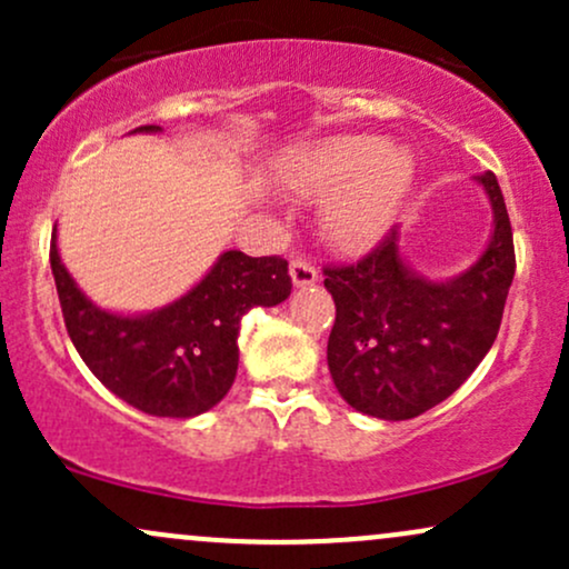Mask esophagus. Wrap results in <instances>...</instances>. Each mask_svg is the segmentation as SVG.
Masks as SVG:
<instances>
[{"label": "esophagus", "instance_id": "esophagus-1", "mask_svg": "<svg viewBox=\"0 0 569 569\" xmlns=\"http://www.w3.org/2000/svg\"><path fill=\"white\" fill-rule=\"evenodd\" d=\"M291 280H293V286H312L318 280L316 264H312L310 259L297 257L291 262Z\"/></svg>", "mask_w": 569, "mask_h": 569}]
</instances>
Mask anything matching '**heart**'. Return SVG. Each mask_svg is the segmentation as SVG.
Here are the masks:
<instances>
[{
	"instance_id": "heart-1",
	"label": "heart",
	"mask_w": 569,
	"mask_h": 569,
	"mask_svg": "<svg viewBox=\"0 0 569 569\" xmlns=\"http://www.w3.org/2000/svg\"><path fill=\"white\" fill-rule=\"evenodd\" d=\"M278 179L302 198H326L323 224L331 240L361 251L382 238L415 181L407 147L377 136H331L293 149L278 166Z\"/></svg>"
}]
</instances>
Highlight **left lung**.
<instances>
[{
    "mask_svg": "<svg viewBox=\"0 0 569 569\" xmlns=\"http://www.w3.org/2000/svg\"><path fill=\"white\" fill-rule=\"evenodd\" d=\"M476 181L492 202L495 230L457 278L417 276L398 253L396 227L358 262L323 267L337 305L326 358L352 409L411 420L452 396L492 348L516 270L513 232L495 173Z\"/></svg>",
    "mask_w": 569,
    "mask_h": 569,
    "instance_id": "obj_1",
    "label": "left lung"
}]
</instances>
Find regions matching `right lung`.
<instances>
[{"label": "right lung", "instance_id": "obj_1", "mask_svg": "<svg viewBox=\"0 0 569 569\" xmlns=\"http://www.w3.org/2000/svg\"><path fill=\"white\" fill-rule=\"evenodd\" d=\"M136 130L158 133L160 126ZM50 267L63 323L82 361L114 396L154 417H194L217 407L238 375L240 318L291 293L286 259L224 251L173 305L147 316H117L77 289L58 257L56 227Z\"/></svg>", "mask_w": 569, "mask_h": 569}]
</instances>
